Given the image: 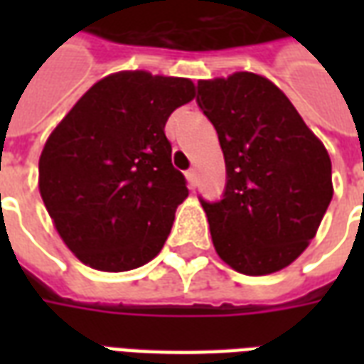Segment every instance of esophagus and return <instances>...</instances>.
<instances>
[{"mask_svg":"<svg viewBox=\"0 0 364 364\" xmlns=\"http://www.w3.org/2000/svg\"><path fill=\"white\" fill-rule=\"evenodd\" d=\"M185 177H187V183H189L191 189H195V187H197V171H195V169H189V171L185 173Z\"/></svg>","mask_w":364,"mask_h":364,"instance_id":"esophagus-1","label":"esophagus"}]
</instances>
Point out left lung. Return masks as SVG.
<instances>
[{"mask_svg": "<svg viewBox=\"0 0 364 364\" xmlns=\"http://www.w3.org/2000/svg\"><path fill=\"white\" fill-rule=\"evenodd\" d=\"M197 87L226 164L224 198L200 200L214 250L237 273H277L310 245L333 197L328 150L265 75L236 72Z\"/></svg>", "mask_w": 364, "mask_h": 364, "instance_id": "obj_1", "label": "left lung"}]
</instances>
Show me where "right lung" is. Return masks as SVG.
I'll list each match as a JSON object with an SVG mask.
<instances>
[{"label":"right lung","mask_w":364,"mask_h":364,"mask_svg":"<svg viewBox=\"0 0 364 364\" xmlns=\"http://www.w3.org/2000/svg\"><path fill=\"white\" fill-rule=\"evenodd\" d=\"M193 99L187 77L124 70L93 83L50 132L38 191L83 265L122 273L161 252L177 206L189 197L164 128Z\"/></svg>","instance_id":"add662e5"}]
</instances>
